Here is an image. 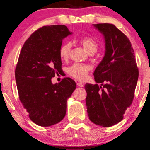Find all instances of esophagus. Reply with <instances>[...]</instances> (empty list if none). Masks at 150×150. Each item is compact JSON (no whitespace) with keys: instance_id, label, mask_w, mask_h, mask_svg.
Instances as JSON below:
<instances>
[{"instance_id":"esophagus-1","label":"esophagus","mask_w":150,"mask_h":150,"mask_svg":"<svg viewBox=\"0 0 150 150\" xmlns=\"http://www.w3.org/2000/svg\"><path fill=\"white\" fill-rule=\"evenodd\" d=\"M77 85L79 87H83V84L81 82H77Z\"/></svg>"}]
</instances>
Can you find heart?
<instances>
[{"label": "heart", "mask_w": 150, "mask_h": 150, "mask_svg": "<svg viewBox=\"0 0 150 150\" xmlns=\"http://www.w3.org/2000/svg\"><path fill=\"white\" fill-rule=\"evenodd\" d=\"M79 42L82 45L86 51L90 54H93L98 49V45L93 38L90 36H83L79 39ZM71 45L69 42L63 44L59 47V55L63 60H67L69 57ZM91 71V67L88 64L81 63H75L68 69V73L74 78L83 80L86 78L88 73Z\"/></svg>", "instance_id": "obj_1"}]
</instances>
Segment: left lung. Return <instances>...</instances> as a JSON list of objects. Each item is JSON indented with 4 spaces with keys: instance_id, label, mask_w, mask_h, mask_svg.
I'll list each match as a JSON object with an SVG mask.
<instances>
[{
    "instance_id": "8db88e82",
    "label": "left lung",
    "mask_w": 150,
    "mask_h": 150,
    "mask_svg": "<svg viewBox=\"0 0 150 150\" xmlns=\"http://www.w3.org/2000/svg\"><path fill=\"white\" fill-rule=\"evenodd\" d=\"M103 33L105 53L94 72L98 84L85 85L86 103L92 122L102 127H110L122 120L132 103L139 77L131 42L122 31L112 24H96Z\"/></svg>"
}]
</instances>
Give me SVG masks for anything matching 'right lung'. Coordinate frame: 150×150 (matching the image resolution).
Returning a JSON list of instances; mask_svg holds the SVG:
<instances>
[{
  "mask_svg": "<svg viewBox=\"0 0 150 150\" xmlns=\"http://www.w3.org/2000/svg\"><path fill=\"white\" fill-rule=\"evenodd\" d=\"M71 33L65 25L43 26L30 35L20 53L15 70L19 99L29 119L40 126L62 120L67 99L76 88L70 77L51 82L62 71L59 49L62 40Z\"/></svg>",
  "mask_w": 150,
  "mask_h": 150,
  "instance_id": "add662e5",
  "label": "right lung"
}]
</instances>
